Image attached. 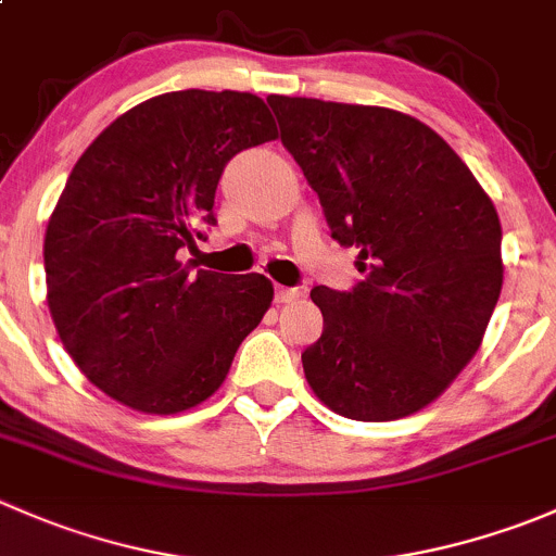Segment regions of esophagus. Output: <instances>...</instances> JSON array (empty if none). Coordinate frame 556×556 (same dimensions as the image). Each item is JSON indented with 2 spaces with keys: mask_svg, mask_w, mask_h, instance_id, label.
Instances as JSON below:
<instances>
[{
  "mask_svg": "<svg viewBox=\"0 0 556 556\" xmlns=\"http://www.w3.org/2000/svg\"><path fill=\"white\" fill-rule=\"evenodd\" d=\"M304 295V288H282L279 285L277 290H274V299H277V304H290V301L301 299Z\"/></svg>",
  "mask_w": 556,
  "mask_h": 556,
  "instance_id": "34e87169",
  "label": "esophagus"
}]
</instances>
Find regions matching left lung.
<instances>
[{
  "instance_id": "left-lung-1",
  "label": "left lung",
  "mask_w": 556,
  "mask_h": 556,
  "mask_svg": "<svg viewBox=\"0 0 556 556\" xmlns=\"http://www.w3.org/2000/svg\"><path fill=\"white\" fill-rule=\"evenodd\" d=\"M268 104L330 237L361 247L366 274L352 290H312L325 328L301 352L306 382L341 417H408L479 350L503 288L495 206L417 117L319 99Z\"/></svg>"
}]
</instances>
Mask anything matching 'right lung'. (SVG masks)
<instances>
[{
  "mask_svg": "<svg viewBox=\"0 0 556 556\" xmlns=\"http://www.w3.org/2000/svg\"><path fill=\"white\" fill-rule=\"evenodd\" d=\"M277 137L263 99L172 91L112 121L72 169L45 233L48 306L88 382L148 414L206 401L271 306L261 274L177 261L215 226L228 161Z\"/></svg>",
  "mask_w": 556,
  "mask_h": 556,
  "instance_id": "obj_1",
  "label": "right lung"
}]
</instances>
